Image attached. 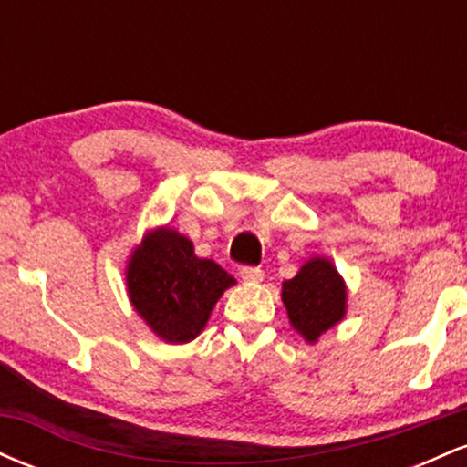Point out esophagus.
Wrapping results in <instances>:
<instances>
[{"label":"esophagus","instance_id":"obj_1","mask_svg":"<svg viewBox=\"0 0 467 467\" xmlns=\"http://www.w3.org/2000/svg\"><path fill=\"white\" fill-rule=\"evenodd\" d=\"M239 276L244 283H261L264 281V270L261 267H241Z\"/></svg>","mask_w":467,"mask_h":467}]
</instances>
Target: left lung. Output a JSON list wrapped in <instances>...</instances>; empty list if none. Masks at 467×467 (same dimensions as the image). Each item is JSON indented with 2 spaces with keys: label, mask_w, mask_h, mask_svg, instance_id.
Wrapping results in <instances>:
<instances>
[{
  "label": "left lung",
  "mask_w": 467,
  "mask_h": 467,
  "mask_svg": "<svg viewBox=\"0 0 467 467\" xmlns=\"http://www.w3.org/2000/svg\"><path fill=\"white\" fill-rule=\"evenodd\" d=\"M281 298L292 329L309 345L347 316V283L327 256L305 261L296 276L283 283Z\"/></svg>",
  "instance_id": "left-lung-1"
}]
</instances>
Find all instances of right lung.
Here are the masks:
<instances>
[{"mask_svg":"<svg viewBox=\"0 0 467 467\" xmlns=\"http://www.w3.org/2000/svg\"><path fill=\"white\" fill-rule=\"evenodd\" d=\"M131 307L166 345L195 340L234 278L175 228L158 226L131 250L125 267Z\"/></svg>","mask_w":467,"mask_h":467,"instance_id":"obj_1","label":"right lung"}]
</instances>
